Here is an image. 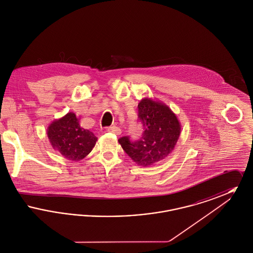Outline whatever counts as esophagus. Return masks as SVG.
Masks as SVG:
<instances>
[{"label":"esophagus","mask_w":253,"mask_h":253,"mask_svg":"<svg viewBox=\"0 0 253 253\" xmlns=\"http://www.w3.org/2000/svg\"><path fill=\"white\" fill-rule=\"evenodd\" d=\"M106 131L109 132H112L114 134H117V135H120L121 133V128H119L118 126H110V127H107Z\"/></svg>","instance_id":"esophagus-1"}]
</instances>
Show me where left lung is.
Returning <instances> with one entry per match:
<instances>
[{
    "label": "left lung",
    "mask_w": 253,
    "mask_h": 253,
    "mask_svg": "<svg viewBox=\"0 0 253 253\" xmlns=\"http://www.w3.org/2000/svg\"><path fill=\"white\" fill-rule=\"evenodd\" d=\"M138 119L144 129L141 138L132 142L128 136H123L119 142L133 162L148 167L173 151L180 135V122L168 105L150 97L139 101Z\"/></svg>",
    "instance_id": "left-lung-1"
}]
</instances>
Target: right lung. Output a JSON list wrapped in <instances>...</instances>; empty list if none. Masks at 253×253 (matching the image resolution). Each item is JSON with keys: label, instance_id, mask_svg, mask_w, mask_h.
<instances>
[{"label": "right lung", "instance_id": "add662e5", "mask_svg": "<svg viewBox=\"0 0 253 253\" xmlns=\"http://www.w3.org/2000/svg\"><path fill=\"white\" fill-rule=\"evenodd\" d=\"M47 136L53 149L72 161L84 159L97 141L93 132L80 125V120L73 112L50 123Z\"/></svg>", "mask_w": 253, "mask_h": 253}]
</instances>
